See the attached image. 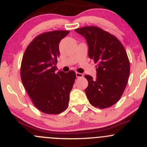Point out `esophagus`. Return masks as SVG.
I'll use <instances>...</instances> for the list:
<instances>
[{"mask_svg":"<svg viewBox=\"0 0 147 147\" xmlns=\"http://www.w3.org/2000/svg\"><path fill=\"white\" fill-rule=\"evenodd\" d=\"M76 77L77 78H82L84 76V75L81 73H79V72H76Z\"/></svg>","mask_w":147,"mask_h":147,"instance_id":"esophagus-1","label":"esophagus"}]
</instances>
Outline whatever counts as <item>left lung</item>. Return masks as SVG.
<instances>
[{"label":"left lung","mask_w":147,"mask_h":147,"mask_svg":"<svg viewBox=\"0 0 147 147\" xmlns=\"http://www.w3.org/2000/svg\"><path fill=\"white\" fill-rule=\"evenodd\" d=\"M76 31L86 38L88 55L97 63V77L86 75L88 86L85 92L90 103L104 109L120 99L130 74L127 53L119 40L112 34L94 26L84 27Z\"/></svg>","instance_id":"obj_1"}]
</instances>
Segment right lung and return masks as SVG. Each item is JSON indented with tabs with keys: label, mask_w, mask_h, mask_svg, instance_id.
Returning <instances> with one entry per match:
<instances>
[{
	"label": "right lung",
	"mask_w": 147,
	"mask_h": 147,
	"mask_svg": "<svg viewBox=\"0 0 147 147\" xmlns=\"http://www.w3.org/2000/svg\"><path fill=\"white\" fill-rule=\"evenodd\" d=\"M69 31H49L37 35L27 46L21 61V78L36 108L45 114H57L68 107L76 74L56 72L59 44Z\"/></svg>",
	"instance_id": "obj_1"
}]
</instances>
